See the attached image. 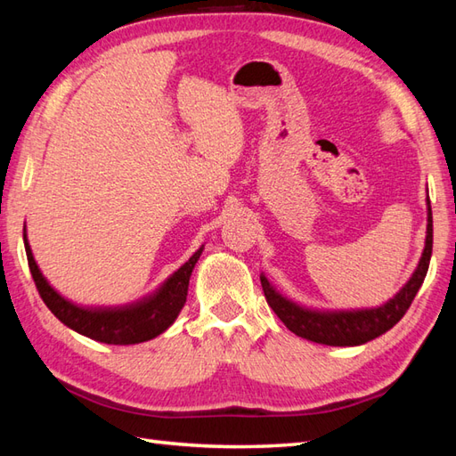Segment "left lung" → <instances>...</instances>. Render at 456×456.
Returning <instances> with one entry per match:
<instances>
[{"label":"left lung","instance_id":"8db88e82","mask_svg":"<svg viewBox=\"0 0 456 456\" xmlns=\"http://www.w3.org/2000/svg\"><path fill=\"white\" fill-rule=\"evenodd\" d=\"M431 250L433 216L431 201L428 198V231H425L421 258L411 278L386 304L361 309H317L297 304L294 299L280 294L265 274H260V284H263L268 305L274 309L280 322L297 337L329 346H356L384 335L405 315L415 294L419 292L425 276H428Z\"/></svg>","mask_w":456,"mask_h":456}]
</instances>
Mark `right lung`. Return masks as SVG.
I'll use <instances>...</instances> for the list:
<instances>
[{
    "label": "right lung",
    "instance_id": "right-lung-1",
    "mask_svg": "<svg viewBox=\"0 0 456 456\" xmlns=\"http://www.w3.org/2000/svg\"><path fill=\"white\" fill-rule=\"evenodd\" d=\"M23 240L28 268H31L37 289L46 307L72 331L108 345H137L151 341V338L167 331L176 322L183 304H186L191 270L203 253L201 245L190 256L188 263H183L154 292L137 299V302L94 307L74 304L72 299L64 297L58 289H54L37 265L27 239V229H23Z\"/></svg>",
    "mask_w": 456,
    "mask_h": 456
}]
</instances>
